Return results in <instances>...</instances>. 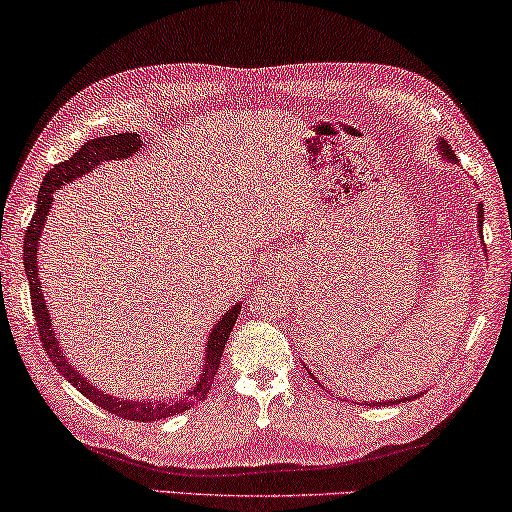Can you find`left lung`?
<instances>
[{
    "mask_svg": "<svg viewBox=\"0 0 512 512\" xmlns=\"http://www.w3.org/2000/svg\"><path fill=\"white\" fill-rule=\"evenodd\" d=\"M438 149H440V156L445 158L447 163H456L454 149L449 147V142H447L445 138H440ZM483 213H485V211H483V204H481V201H476V217H479V222H476V229H479V238H483ZM311 376L317 381L315 374H311ZM417 397H422V392H417V395H410V397H401L399 401H401V404H404V401H413V399H417ZM385 404H388V401H376L374 406H385ZM390 404H397V401H390ZM367 406H372L370 401H367Z\"/></svg>",
    "mask_w": 512,
    "mask_h": 512,
    "instance_id": "left-lung-1",
    "label": "left lung"
}]
</instances>
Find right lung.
<instances>
[{
	"mask_svg": "<svg viewBox=\"0 0 512 512\" xmlns=\"http://www.w3.org/2000/svg\"><path fill=\"white\" fill-rule=\"evenodd\" d=\"M138 152H142V140L138 133H117V136H102V138L88 140L86 145H83L79 152L70 158V161L54 165L52 170L47 172L43 183H40L36 211H33L27 236H24L22 261H24V274H27V279H29L31 308H33V317H36V322H38L40 342H43V349L47 351L52 365L63 374V379L70 381L74 388L81 392V395H86L88 399L95 401L97 406L108 410V413L124 417V420L156 422V420H163V417L186 413V410H190L192 406L208 397V390H211V385H213L217 367H220L224 345H226V340H229L233 324H236L238 315H240V308H242L240 301L236 306H231L229 311H226L220 320L215 322L213 331L208 333L204 360H201V367H199V376H197V381L192 383L186 392H183V397H177L174 401H161V399H154V401L129 399L127 401V399L113 397V395H108V392L99 390L95 383H90L86 376H83L77 367H74V363H70V360L65 358V351L56 340L52 317H49L43 286H40V276H38V242H40V236H43L49 208H52L56 192L61 190L65 183H70L74 179L83 177V174H88L92 167L108 163V161H124V158H129Z\"/></svg>",
	"mask_w": 512,
	"mask_h": 512,
	"instance_id": "right-lung-1",
	"label": "right lung"
}]
</instances>
